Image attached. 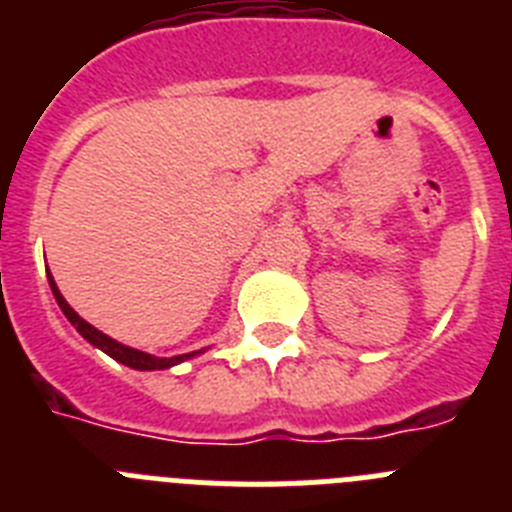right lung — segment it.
Wrapping results in <instances>:
<instances>
[{"mask_svg": "<svg viewBox=\"0 0 512 512\" xmlns=\"http://www.w3.org/2000/svg\"><path fill=\"white\" fill-rule=\"evenodd\" d=\"M48 284H51L53 297H56V302H58V307H61V310H63V315H66V318L71 320V325H74V328L79 330L81 336L87 338V341L92 343V346H97L99 351H104V354H107V356H112V359H115V361H120V364L130 366V369H140V372H153V369H169V366L182 364V361L194 359V356H197V354H202V351H192V354H182V356H171V359H161V356H151V354H146V351H138V348L122 346V343H117L115 338L104 336L102 330H97V328H94V325H89L87 320L76 315L74 307H71L69 302L63 300V295H61V292H58L56 282H53V277H51V271H48Z\"/></svg>", "mask_w": 512, "mask_h": 512, "instance_id": "1", "label": "right lung"}]
</instances>
